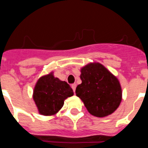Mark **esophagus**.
Returning <instances> with one entry per match:
<instances>
[{
  "instance_id": "obj_1",
  "label": "esophagus",
  "mask_w": 148,
  "mask_h": 148,
  "mask_svg": "<svg viewBox=\"0 0 148 148\" xmlns=\"http://www.w3.org/2000/svg\"><path fill=\"white\" fill-rule=\"evenodd\" d=\"M76 84H72V88H73V92H75V89H76Z\"/></svg>"
}]
</instances>
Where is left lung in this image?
Wrapping results in <instances>:
<instances>
[{"mask_svg":"<svg viewBox=\"0 0 148 148\" xmlns=\"http://www.w3.org/2000/svg\"><path fill=\"white\" fill-rule=\"evenodd\" d=\"M82 84L75 93L89 113L105 117L119 108L122 92L118 78L99 63H90L81 69Z\"/></svg>","mask_w":148,"mask_h":148,"instance_id":"8db88e82","label":"left lung"}]
</instances>
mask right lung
I'll return each instance as SVG.
<instances>
[{
  "instance_id": "add662e5",
  "label": "right lung",
  "mask_w": 148,
  "mask_h": 148,
  "mask_svg": "<svg viewBox=\"0 0 148 148\" xmlns=\"http://www.w3.org/2000/svg\"><path fill=\"white\" fill-rule=\"evenodd\" d=\"M73 95V89L66 82L59 80L53 73L40 77L35 84L33 99L40 114L53 116L64 105V100Z\"/></svg>"
}]
</instances>
